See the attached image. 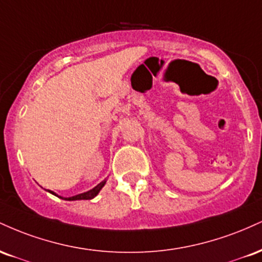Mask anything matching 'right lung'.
<instances>
[{
    "mask_svg": "<svg viewBox=\"0 0 262 262\" xmlns=\"http://www.w3.org/2000/svg\"><path fill=\"white\" fill-rule=\"evenodd\" d=\"M107 180H103V181L98 183L97 186H95L92 189H90V191L87 192H83V193H80V194H76V196H73V197H61V196H58V194L55 193V192L50 191V189H48V192H50V193L54 194V196L61 198V200H65V201H79V200H92V198H95L96 196H97L98 193H100V191L102 189V187H103L104 185H106Z\"/></svg>",
    "mask_w": 262,
    "mask_h": 262,
    "instance_id": "obj_1",
    "label": "right lung"
}]
</instances>
